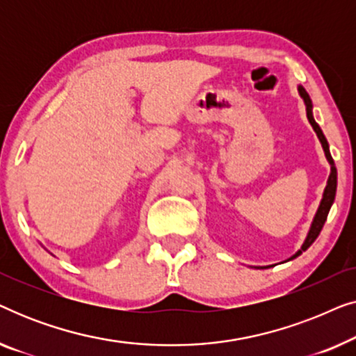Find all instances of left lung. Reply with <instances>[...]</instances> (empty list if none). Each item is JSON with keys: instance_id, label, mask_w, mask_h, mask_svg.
Returning a JSON list of instances; mask_svg holds the SVG:
<instances>
[{"instance_id": "1", "label": "left lung", "mask_w": 356, "mask_h": 356, "mask_svg": "<svg viewBox=\"0 0 356 356\" xmlns=\"http://www.w3.org/2000/svg\"><path fill=\"white\" fill-rule=\"evenodd\" d=\"M298 92H300V95L303 97V100H305V104H306V116H308L311 126H313V129L316 131V134H318L321 144H323V149H324L325 157H327L329 163H330V175H329V179H327V186H325V189H324L323 201H321L318 212H316L314 220H313V225H311V228H309L308 236H306V240H305V243H303V246H301V250H300L298 252H296V254H295L293 257H291V259H295L296 256H300L301 252L308 250V248L314 243L316 238L319 236V233H321V230H323L325 220H327L330 206H332V202H334V199H335V191H337V168H335L334 159H332V155H330V152H329L327 139L324 138V134H323V131H321L319 124L316 123L314 118H313V111H311V108H313V105H311V99H309L308 92H306L301 86L298 87Z\"/></svg>"}]
</instances>
